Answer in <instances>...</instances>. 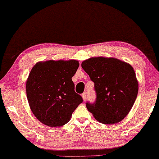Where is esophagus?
Returning a JSON list of instances; mask_svg holds the SVG:
<instances>
[{
	"label": "esophagus",
	"mask_w": 159,
	"mask_h": 159,
	"mask_svg": "<svg viewBox=\"0 0 159 159\" xmlns=\"http://www.w3.org/2000/svg\"><path fill=\"white\" fill-rule=\"evenodd\" d=\"M82 98L84 99V101L85 102L86 100V93H83L82 94Z\"/></svg>",
	"instance_id": "obj_1"
}]
</instances>
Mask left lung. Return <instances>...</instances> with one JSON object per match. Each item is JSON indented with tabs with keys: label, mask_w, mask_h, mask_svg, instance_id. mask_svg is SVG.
<instances>
[{
	"label": "left lung",
	"mask_w": 159,
	"mask_h": 159,
	"mask_svg": "<svg viewBox=\"0 0 159 159\" xmlns=\"http://www.w3.org/2000/svg\"><path fill=\"white\" fill-rule=\"evenodd\" d=\"M82 69L95 84L96 99L86 103L88 111L103 124L122 121L133 106L139 86L133 68L115 58L91 57Z\"/></svg>",
	"instance_id": "1"
}]
</instances>
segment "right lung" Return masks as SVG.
<instances>
[{"mask_svg": "<svg viewBox=\"0 0 159 159\" xmlns=\"http://www.w3.org/2000/svg\"><path fill=\"white\" fill-rule=\"evenodd\" d=\"M79 65L74 60H48L32 68L26 83L27 97L32 112L43 124H66L83 102L72 81Z\"/></svg>", "mask_w": 159, "mask_h": 159, "instance_id": "obj_1", "label": "right lung"}]
</instances>
